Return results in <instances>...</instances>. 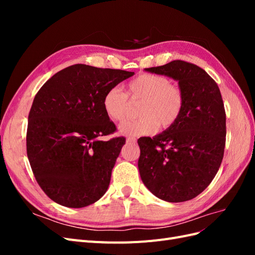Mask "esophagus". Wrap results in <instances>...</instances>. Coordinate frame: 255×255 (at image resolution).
Returning a JSON list of instances; mask_svg holds the SVG:
<instances>
[{
  "label": "esophagus",
  "mask_w": 255,
  "mask_h": 255,
  "mask_svg": "<svg viewBox=\"0 0 255 255\" xmlns=\"http://www.w3.org/2000/svg\"><path fill=\"white\" fill-rule=\"evenodd\" d=\"M136 141V138L135 137H133V136H128V138H127V142H135Z\"/></svg>",
  "instance_id": "34e87169"
}]
</instances>
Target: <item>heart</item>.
Segmentation results:
<instances>
[{
    "instance_id": "heart-1",
    "label": "heart",
    "mask_w": 255,
    "mask_h": 255,
    "mask_svg": "<svg viewBox=\"0 0 255 255\" xmlns=\"http://www.w3.org/2000/svg\"><path fill=\"white\" fill-rule=\"evenodd\" d=\"M128 98L140 102V118L122 123L119 129L125 135H152L158 128H171L181 118L185 106V95L179 85L164 75L141 73L128 82L127 94L118 87L105 92L102 103L107 117L118 122L125 120L129 110Z\"/></svg>"
}]
</instances>
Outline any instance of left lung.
I'll return each instance as SVG.
<instances>
[{"label":"left lung","instance_id":"1","mask_svg":"<svg viewBox=\"0 0 255 255\" xmlns=\"http://www.w3.org/2000/svg\"><path fill=\"white\" fill-rule=\"evenodd\" d=\"M145 70L179 81L185 106L174 126L138 139L140 177L164 201H188L211 184L223 158L227 127L220 90L202 68L188 61L172 60Z\"/></svg>","mask_w":255,"mask_h":255}]
</instances>
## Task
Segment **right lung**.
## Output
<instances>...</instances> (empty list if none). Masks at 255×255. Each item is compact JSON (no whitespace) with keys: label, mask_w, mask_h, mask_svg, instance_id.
<instances>
[{"label":"right lung","mask_w":255,"mask_h":255,"mask_svg":"<svg viewBox=\"0 0 255 255\" xmlns=\"http://www.w3.org/2000/svg\"><path fill=\"white\" fill-rule=\"evenodd\" d=\"M133 74L76 64L54 74L37 92L28 114L26 152L37 183L54 202L85 207L109 188L126 138L101 140L116 130L103 97Z\"/></svg>","instance_id":"obj_1"}]
</instances>
